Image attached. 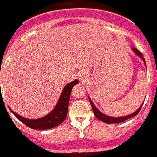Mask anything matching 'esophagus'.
Segmentation results:
<instances>
[{
	"label": "esophagus",
	"mask_w": 157,
	"mask_h": 157,
	"mask_svg": "<svg viewBox=\"0 0 157 157\" xmlns=\"http://www.w3.org/2000/svg\"><path fill=\"white\" fill-rule=\"evenodd\" d=\"M78 79H79L80 81H85V80L88 78V73L86 71H82L81 72L78 73Z\"/></svg>",
	"instance_id": "1"
}]
</instances>
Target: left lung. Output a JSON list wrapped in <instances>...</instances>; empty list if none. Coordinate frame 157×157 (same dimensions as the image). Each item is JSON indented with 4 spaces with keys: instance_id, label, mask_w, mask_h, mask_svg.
I'll return each instance as SVG.
<instances>
[{
    "instance_id": "1",
    "label": "left lung",
    "mask_w": 157,
    "mask_h": 157,
    "mask_svg": "<svg viewBox=\"0 0 157 157\" xmlns=\"http://www.w3.org/2000/svg\"><path fill=\"white\" fill-rule=\"evenodd\" d=\"M132 50L133 51V52H134L135 54L136 55V56H138V57H140L141 59L143 60V62H144V65L146 66V63H145V60H144V57H143L142 54L140 53V52H139L136 48H132ZM88 98H89V101H90V105H91V107L92 109H93V111H94V116L96 117H97L98 120L101 121H103V122L105 123H107V124H112V123H120V122H122V121H124L127 120V119L128 118H131V117H134V116H136V115L138 114V113L140 112V109H141V107H142L143 105V102L142 104H141V105H140V107H139L138 109H136V111H135L134 113H131V114H128L127 115V116H123V117H109V116H107V115L104 114L103 113H101V111L99 110L98 109L97 107L95 106L94 104L93 103V101H91V99H90V98L88 96Z\"/></svg>"
}]
</instances>
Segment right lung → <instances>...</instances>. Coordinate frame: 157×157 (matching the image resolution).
I'll use <instances>...</instances> for the list:
<instances>
[{
  "label": "right lung",
  "instance_id": "1",
  "mask_svg": "<svg viewBox=\"0 0 157 157\" xmlns=\"http://www.w3.org/2000/svg\"><path fill=\"white\" fill-rule=\"evenodd\" d=\"M78 83V81L75 79L71 82L67 84L63 90L58 102L54 109L43 117L37 119L25 118L21 115L17 114V113H15L10 108L9 109L21 122L24 123L27 126H29V128H32L33 129H49V128H54L63 122L67 117L72 88L74 86Z\"/></svg>",
  "mask_w": 157,
  "mask_h": 157
}]
</instances>
